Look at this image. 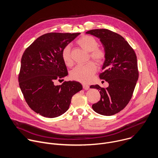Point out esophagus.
Segmentation results:
<instances>
[{"instance_id":"obj_1","label":"esophagus","mask_w":158,"mask_h":158,"mask_svg":"<svg viewBox=\"0 0 158 158\" xmlns=\"http://www.w3.org/2000/svg\"><path fill=\"white\" fill-rule=\"evenodd\" d=\"M82 85H83V88L85 89H86V90L88 89H89V86L88 85H86V84L83 83Z\"/></svg>"}]
</instances>
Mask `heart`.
<instances>
[{"mask_svg": "<svg viewBox=\"0 0 158 158\" xmlns=\"http://www.w3.org/2000/svg\"><path fill=\"white\" fill-rule=\"evenodd\" d=\"M77 44L84 50L89 52L90 58L98 64H101L105 58V52L98 48V41L90 35H84L77 41ZM70 46L66 45L62 50L61 57L67 66H71L73 60L70 53ZM97 68L93 62L89 61L85 65L76 66L70 72V77L74 80L83 83L88 82L97 72Z\"/></svg>", "mask_w": 158, "mask_h": 158, "instance_id": "b5f03b06", "label": "heart"}]
</instances>
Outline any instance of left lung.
Wrapping results in <instances>:
<instances>
[{
	"mask_svg": "<svg viewBox=\"0 0 158 158\" xmlns=\"http://www.w3.org/2000/svg\"><path fill=\"white\" fill-rule=\"evenodd\" d=\"M86 34L98 38L103 46L105 58L99 77L109 84L106 88L90 86L98 89L101 95L92 108L102 115H113L124 109L132 97L139 76L136 53L122 36L108 29L91 30Z\"/></svg>",
	"mask_w": 158,
	"mask_h": 158,
	"instance_id": "8db88e82",
	"label": "left lung"
}]
</instances>
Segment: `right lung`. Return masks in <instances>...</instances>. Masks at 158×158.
Wrapping results in <instances>:
<instances>
[{
    "mask_svg": "<svg viewBox=\"0 0 158 158\" xmlns=\"http://www.w3.org/2000/svg\"><path fill=\"white\" fill-rule=\"evenodd\" d=\"M80 33H48L37 38L24 52L19 82L30 108L47 118H55L69 108L72 98L82 89L75 81L55 85L68 75L61 52Z\"/></svg>",
    "mask_w": 158,
    "mask_h": 158,
    "instance_id": "add662e5",
    "label": "right lung"
}]
</instances>
